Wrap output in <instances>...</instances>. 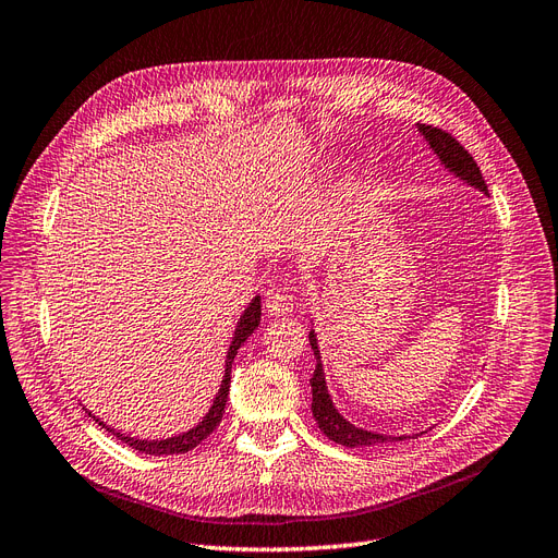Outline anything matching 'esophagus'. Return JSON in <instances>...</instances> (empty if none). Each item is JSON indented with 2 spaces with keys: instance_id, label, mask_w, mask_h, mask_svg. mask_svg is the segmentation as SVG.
<instances>
[{
  "instance_id": "obj_1",
  "label": "esophagus",
  "mask_w": 558,
  "mask_h": 558,
  "mask_svg": "<svg viewBox=\"0 0 558 558\" xmlns=\"http://www.w3.org/2000/svg\"><path fill=\"white\" fill-rule=\"evenodd\" d=\"M294 299L287 296L280 287H271V290L266 292V311L271 315H290L294 313Z\"/></svg>"
}]
</instances>
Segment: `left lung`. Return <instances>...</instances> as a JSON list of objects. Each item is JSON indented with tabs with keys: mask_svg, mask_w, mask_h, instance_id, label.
Segmentation results:
<instances>
[{
	"mask_svg": "<svg viewBox=\"0 0 558 558\" xmlns=\"http://www.w3.org/2000/svg\"><path fill=\"white\" fill-rule=\"evenodd\" d=\"M416 129L425 137V142L429 144V149L437 154V158L441 160V165L450 174H456L466 185H473V189L481 191L483 195H489L487 183L481 174V168L476 165V160L471 158V154L462 147V144L456 137L448 135L441 129L425 126V123H416ZM307 338H311V347H313L315 359H317L315 375L311 379V386H313V416H315V421H317V425H319L324 435L331 441H336L340 446H347V448L379 446V444H393V441L409 439L407 435H379V432L356 427L352 421H347L338 411L331 393H328L326 373H324V363H322V354H319V340H317V333H315V326L311 328ZM421 435H423V432H418V435H411V439L421 437Z\"/></svg>",
	"mask_w": 558,
	"mask_h": 558,
	"instance_id": "obj_1",
	"label": "left lung"
}]
</instances>
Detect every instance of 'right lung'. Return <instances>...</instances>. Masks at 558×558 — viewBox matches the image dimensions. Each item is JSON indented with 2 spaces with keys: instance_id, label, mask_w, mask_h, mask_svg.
Instances as JSON below:
<instances>
[{
  "instance_id": "1",
  "label": "right lung",
  "mask_w": 558,
  "mask_h": 558,
  "mask_svg": "<svg viewBox=\"0 0 558 558\" xmlns=\"http://www.w3.org/2000/svg\"><path fill=\"white\" fill-rule=\"evenodd\" d=\"M259 319H262V296L257 294L251 303H247L245 311L241 313L239 322H236V328H234V336H232V342L230 347H227V356H225V373H222V381H220V388L218 393L209 407V411L202 416V421L197 425H193L191 429L185 432H179V435H172V437H165V439H142V437H133V435H123V432L110 427L108 423H102L100 418H96L92 411L89 416L106 427L108 432H112V435L117 439H121L126 446L144 452V456H177V452H189L191 448H195L197 444H202L206 437L211 435V432L218 427L222 414H225V404H227V396H230V379H232V363H234V356L241 349V344L251 338L257 326H259ZM87 411V409H85Z\"/></svg>"
}]
</instances>
